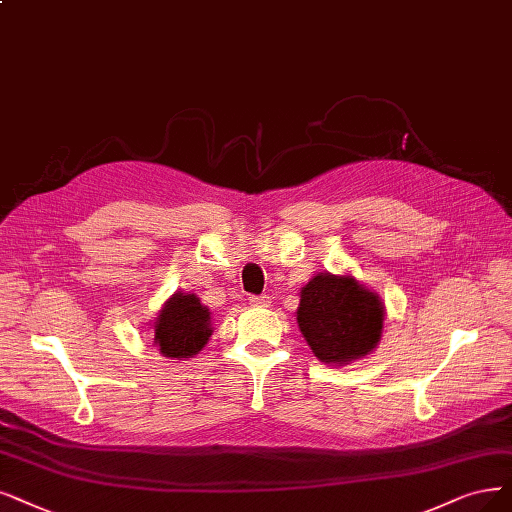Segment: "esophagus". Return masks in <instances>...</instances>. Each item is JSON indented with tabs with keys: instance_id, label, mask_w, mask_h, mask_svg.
<instances>
[{
	"instance_id": "34e87169",
	"label": "esophagus",
	"mask_w": 512,
	"mask_h": 512,
	"mask_svg": "<svg viewBox=\"0 0 512 512\" xmlns=\"http://www.w3.org/2000/svg\"><path fill=\"white\" fill-rule=\"evenodd\" d=\"M249 301L257 308H268L272 304V299L268 295H253Z\"/></svg>"
}]
</instances>
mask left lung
Listing matches in <instances>:
<instances>
[{"instance_id":"obj_1","label":"left lung","mask_w":512,"mask_h":512,"mask_svg":"<svg viewBox=\"0 0 512 512\" xmlns=\"http://www.w3.org/2000/svg\"><path fill=\"white\" fill-rule=\"evenodd\" d=\"M297 323L312 352L327 365L367 356L380 342L384 308L350 276L318 274L301 289Z\"/></svg>"}]
</instances>
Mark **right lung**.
Masks as SVG:
<instances>
[{
	"instance_id": "obj_1",
	"label": "right lung",
	"mask_w": 512,
	"mask_h": 512,
	"mask_svg": "<svg viewBox=\"0 0 512 512\" xmlns=\"http://www.w3.org/2000/svg\"><path fill=\"white\" fill-rule=\"evenodd\" d=\"M211 312L194 293H175L156 320V346L168 358H192L211 337Z\"/></svg>"
}]
</instances>
